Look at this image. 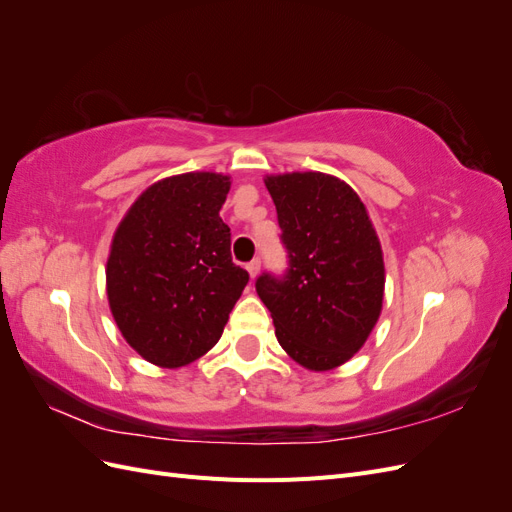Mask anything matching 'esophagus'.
Masks as SVG:
<instances>
[{
  "label": "esophagus",
  "mask_w": 512,
  "mask_h": 512,
  "mask_svg": "<svg viewBox=\"0 0 512 512\" xmlns=\"http://www.w3.org/2000/svg\"><path fill=\"white\" fill-rule=\"evenodd\" d=\"M247 273H250V277L254 280V277L260 273V258H254L252 262H247Z\"/></svg>",
  "instance_id": "1"
}]
</instances>
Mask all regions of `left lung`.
<instances>
[{
    "label": "left lung",
    "instance_id": "8db88e82",
    "mask_svg": "<svg viewBox=\"0 0 512 512\" xmlns=\"http://www.w3.org/2000/svg\"><path fill=\"white\" fill-rule=\"evenodd\" d=\"M288 252L284 275L262 273L260 301L280 346L299 365L327 371L361 350L382 312V247L348 183L324 173L265 179Z\"/></svg>",
    "mask_w": 512,
    "mask_h": 512
}]
</instances>
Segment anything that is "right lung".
<instances>
[{"label": "right lung", "mask_w": 512, "mask_h": 512, "mask_svg": "<svg viewBox=\"0 0 512 512\" xmlns=\"http://www.w3.org/2000/svg\"><path fill=\"white\" fill-rule=\"evenodd\" d=\"M230 177L185 173L153 183L121 220L106 294L126 342L153 365L183 367L209 352L250 280L230 256L220 209Z\"/></svg>", "instance_id": "add662e5"}]
</instances>
